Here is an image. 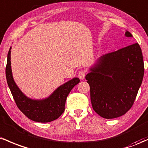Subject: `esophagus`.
Here are the masks:
<instances>
[{"mask_svg": "<svg viewBox=\"0 0 148 148\" xmlns=\"http://www.w3.org/2000/svg\"><path fill=\"white\" fill-rule=\"evenodd\" d=\"M85 75H86L85 71H80L78 73V77L80 79H83L84 78V77H85Z\"/></svg>", "mask_w": 148, "mask_h": 148, "instance_id": "esophagus-1", "label": "esophagus"}]
</instances>
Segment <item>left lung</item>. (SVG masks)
Returning a JSON list of instances; mask_svg holds the SVG:
<instances>
[{
	"label": "left lung",
	"mask_w": 148,
	"mask_h": 148,
	"mask_svg": "<svg viewBox=\"0 0 148 148\" xmlns=\"http://www.w3.org/2000/svg\"><path fill=\"white\" fill-rule=\"evenodd\" d=\"M125 36L132 35L127 31ZM143 75V58L138 43L103 55L85 77L94 110L106 119L123 115L132 107Z\"/></svg>",
	"instance_id": "1"
}]
</instances>
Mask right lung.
I'll return each instance as SVG.
<instances>
[{
    "label": "right lung",
    "instance_id": "1",
    "mask_svg": "<svg viewBox=\"0 0 148 148\" xmlns=\"http://www.w3.org/2000/svg\"><path fill=\"white\" fill-rule=\"evenodd\" d=\"M10 49L11 47L8 54L5 75L8 87L18 108L28 118L34 122H49L59 118L65 110L66 98L71 89L79 82V79L74 77L64 83L46 99L41 100L30 99L24 95L13 79L11 69Z\"/></svg>",
    "mask_w": 148,
    "mask_h": 148
}]
</instances>
